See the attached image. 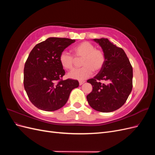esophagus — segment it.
I'll return each mask as SVG.
<instances>
[{
  "mask_svg": "<svg viewBox=\"0 0 155 155\" xmlns=\"http://www.w3.org/2000/svg\"><path fill=\"white\" fill-rule=\"evenodd\" d=\"M85 81H79V85H83V84L85 83Z\"/></svg>",
  "mask_w": 155,
  "mask_h": 155,
  "instance_id": "34e87169",
  "label": "esophagus"
}]
</instances>
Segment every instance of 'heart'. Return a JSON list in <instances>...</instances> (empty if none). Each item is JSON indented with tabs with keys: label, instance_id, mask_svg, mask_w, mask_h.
Returning <instances> with one entry per match:
<instances>
[{
	"label": "heart",
	"instance_id": "b5f03b06",
	"mask_svg": "<svg viewBox=\"0 0 155 155\" xmlns=\"http://www.w3.org/2000/svg\"><path fill=\"white\" fill-rule=\"evenodd\" d=\"M75 58L81 59V68L74 69L68 76L74 79L83 80L90 77L93 71L97 72L104 68L105 56L104 51L96 48L95 46L88 41L79 43L73 48ZM76 59L67 51H63L59 55V62L63 68L66 70L73 68Z\"/></svg>",
	"mask_w": 155,
	"mask_h": 155
}]
</instances>
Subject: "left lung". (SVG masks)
Listing matches in <instances>:
<instances>
[{
    "label": "left lung",
    "mask_w": 155,
    "mask_h": 155,
    "mask_svg": "<svg viewBox=\"0 0 155 155\" xmlns=\"http://www.w3.org/2000/svg\"><path fill=\"white\" fill-rule=\"evenodd\" d=\"M105 56L104 67L96 76L88 79L92 91L87 96L88 104L101 112L114 111L127 100L133 88V68L124 50L108 39H94ZM105 80L107 84L100 81Z\"/></svg>",
    "instance_id": "1"
}]
</instances>
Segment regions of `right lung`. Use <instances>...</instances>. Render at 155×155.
Wrapping results in <instances>:
<instances>
[{"label": "right lung", "mask_w": 155, "mask_h": 155, "mask_svg": "<svg viewBox=\"0 0 155 155\" xmlns=\"http://www.w3.org/2000/svg\"><path fill=\"white\" fill-rule=\"evenodd\" d=\"M74 39L49 37L36 45L24 68V87L29 100L38 109L54 111L67 102L70 94L79 87L77 80L61 79L65 72L59 55Z\"/></svg>", "instance_id": "right-lung-1"}]
</instances>
